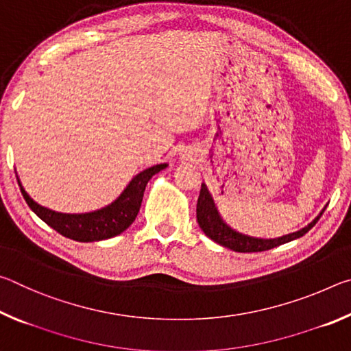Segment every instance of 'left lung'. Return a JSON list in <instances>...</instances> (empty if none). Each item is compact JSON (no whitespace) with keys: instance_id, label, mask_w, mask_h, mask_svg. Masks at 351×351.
I'll return each instance as SVG.
<instances>
[{"instance_id":"left-lung-1","label":"left lung","mask_w":351,"mask_h":351,"mask_svg":"<svg viewBox=\"0 0 351 351\" xmlns=\"http://www.w3.org/2000/svg\"><path fill=\"white\" fill-rule=\"evenodd\" d=\"M325 209L326 207H324V210ZM324 210L320 212L310 224L305 226L304 229L297 230V232L278 237V239H255V237L237 232V230L229 228V226L223 221L217 210L215 203H213V199L210 197L209 190L206 187V184H201L199 197L197 203V219L201 230H203L210 240L218 243V245L232 249L235 252H261L304 237L308 230L319 221V218L322 217Z\"/></svg>"}]
</instances>
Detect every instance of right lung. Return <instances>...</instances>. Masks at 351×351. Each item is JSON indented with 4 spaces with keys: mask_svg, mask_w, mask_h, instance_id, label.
I'll return each instance as SVG.
<instances>
[{
    "mask_svg": "<svg viewBox=\"0 0 351 351\" xmlns=\"http://www.w3.org/2000/svg\"><path fill=\"white\" fill-rule=\"evenodd\" d=\"M165 167H167V164H158L141 171L139 175L133 178L132 182L128 184L127 189L123 190L121 197L114 203L104 207V209L88 213H60L47 209V207L37 204L29 197L26 190L20 184V180L19 184L27 206L47 226H51L52 229L57 230L63 237H66V239L90 243L106 240L122 234L138 217L147 182L150 181L153 175H156L158 171L164 170Z\"/></svg>",
    "mask_w": 351,
    "mask_h": 351,
    "instance_id": "right-lung-1",
    "label": "right lung"
}]
</instances>
